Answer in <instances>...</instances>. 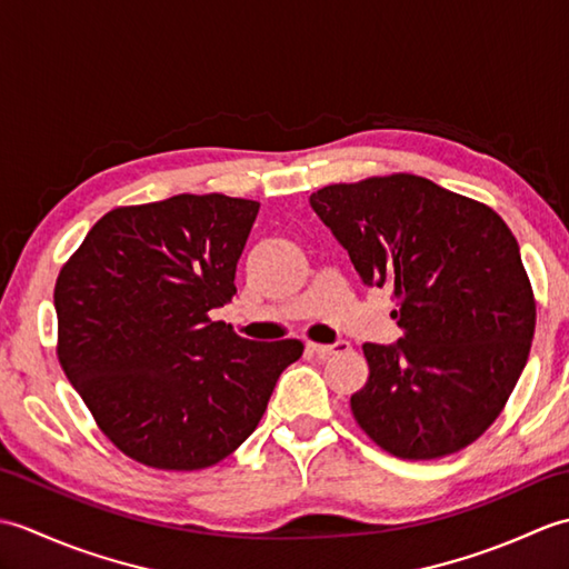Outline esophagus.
Wrapping results in <instances>:
<instances>
[{
	"mask_svg": "<svg viewBox=\"0 0 569 569\" xmlns=\"http://www.w3.org/2000/svg\"><path fill=\"white\" fill-rule=\"evenodd\" d=\"M308 347H310L312 352H316L318 357H332V355L347 352V349H349V342H345V340L335 342V345H318V342H308Z\"/></svg>",
	"mask_w": 569,
	"mask_h": 569,
	"instance_id": "1",
	"label": "esophagus"
}]
</instances>
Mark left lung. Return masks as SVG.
<instances>
[{"instance_id":"8db88e82","label":"left lung","mask_w":569,"mask_h":569,"mask_svg":"<svg viewBox=\"0 0 569 569\" xmlns=\"http://www.w3.org/2000/svg\"><path fill=\"white\" fill-rule=\"evenodd\" d=\"M310 208L361 283L393 293L403 330L396 345H365L369 381L349 401L359 428L401 459L475 442L509 401L536 332L511 229L487 204L410 173L328 186Z\"/></svg>"}]
</instances>
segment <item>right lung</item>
Listing matches in <instances>:
<instances>
[{"label": "right lung", "mask_w": 569, "mask_h": 569, "mask_svg": "<svg viewBox=\"0 0 569 569\" xmlns=\"http://www.w3.org/2000/svg\"><path fill=\"white\" fill-rule=\"evenodd\" d=\"M259 202L173 196L107 212L60 269L58 361L137 462L192 471L244 442L303 342H253L210 310L237 293Z\"/></svg>", "instance_id": "1"}]
</instances>
